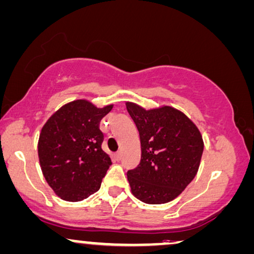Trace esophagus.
I'll return each mask as SVG.
<instances>
[{
    "instance_id": "obj_1",
    "label": "esophagus",
    "mask_w": 254,
    "mask_h": 254,
    "mask_svg": "<svg viewBox=\"0 0 254 254\" xmlns=\"http://www.w3.org/2000/svg\"><path fill=\"white\" fill-rule=\"evenodd\" d=\"M113 156H114V160H115V161H120L121 158H122V154H121V152H116Z\"/></svg>"
}]
</instances>
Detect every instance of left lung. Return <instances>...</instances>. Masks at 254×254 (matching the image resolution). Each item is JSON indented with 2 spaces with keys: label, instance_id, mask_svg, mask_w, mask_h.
<instances>
[{
  "label": "left lung",
  "instance_id": "obj_1",
  "mask_svg": "<svg viewBox=\"0 0 254 254\" xmlns=\"http://www.w3.org/2000/svg\"><path fill=\"white\" fill-rule=\"evenodd\" d=\"M127 109L141 145L140 163L127 174L132 194L151 205L169 202L197 175L203 151L201 133L173 107L146 110L127 102Z\"/></svg>",
  "mask_w": 254,
  "mask_h": 254
}]
</instances>
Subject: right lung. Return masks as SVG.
I'll list each match as a JSON object with an SVG mask.
<instances>
[{
	"mask_svg": "<svg viewBox=\"0 0 254 254\" xmlns=\"http://www.w3.org/2000/svg\"><path fill=\"white\" fill-rule=\"evenodd\" d=\"M113 105L98 108L87 100L66 103L49 117L38 142L42 174L61 199L80 201L100 189L112 160L102 151L100 121Z\"/></svg>",
	"mask_w": 254,
	"mask_h": 254,
	"instance_id": "obj_1",
	"label": "right lung"
}]
</instances>
